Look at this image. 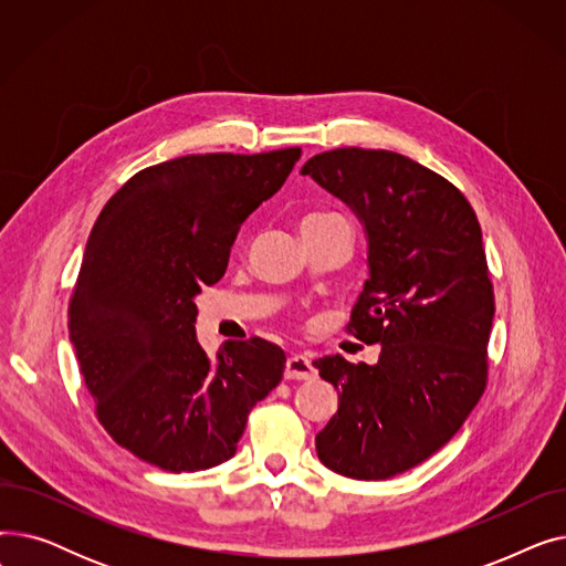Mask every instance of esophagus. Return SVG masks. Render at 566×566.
Returning a JSON list of instances; mask_svg holds the SVG:
<instances>
[{"instance_id":"34e87169","label":"esophagus","mask_w":566,"mask_h":566,"mask_svg":"<svg viewBox=\"0 0 566 566\" xmlns=\"http://www.w3.org/2000/svg\"><path fill=\"white\" fill-rule=\"evenodd\" d=\"M316 374L312 360L307 358L305 353H291L286 358V367H284V376L293 378V380H307Z\"/></svg>"}]
</instances>
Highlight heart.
Returning a JSON list of instances; mask_svg holds the SVG:
<instances>
[{"mask_svg":"<svg viewBox=\"0 0 566 566\" xmlns=\"http://www.w3.org/2000/svg\"><path fill=\"white\" fill-rule=\"evenodd\" d=\"M328 218H337V216H333V213H321V216H312V218H307V220H328Z\"/></svg>","mask_w":566,"mask_h":566,"instance_id":"obj_1","label":"heart"}]
</instances>
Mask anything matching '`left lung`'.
<instances>
[{"label": "left lung", "mask_w": 566, "mask_h": 566, "mask_svg": "<svg viewBox=\"0 0 566 566\" xmlns=\"http://www.w3.org/2000/svg\"><path fill=\"white\" fill-rule=\"evenodd\" d=\"M301 174L365 229L369 280L348 333L380 344L376 365L312 363L339 395L316 454L344 478L390 480L448 444L484 392L495 301L482 229L450 181L401 154L335 148Z\"/></svg>", "instance_id": "obj_1"}]
</instances>
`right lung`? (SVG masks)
Wrapping results in <instances>:
<instances>
[{
    "label": "right lung",
    "instance_id": "obj_1",
    "mask_svg": "<svg viewBox=\"0 0 566 566\" xmlns=\"http://www.w3.org/2000/svg\"><path fill=\"white\" fill-rule=\"evenodd\" d=\"M298 158L293 146L142 169L88 233L69 333L101 424L137 459L169 472L224 463L254 403L282 380L284 350L259 337L208 358L195 301L224 275L241 224Z\"/></svg>",
    "mask_w": 566,
    "mask_h": 566
}]
</instances>
